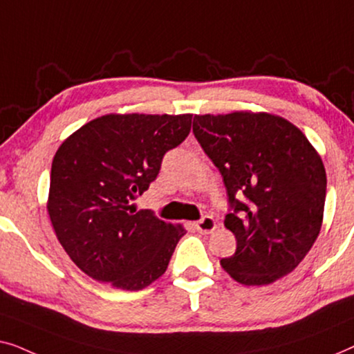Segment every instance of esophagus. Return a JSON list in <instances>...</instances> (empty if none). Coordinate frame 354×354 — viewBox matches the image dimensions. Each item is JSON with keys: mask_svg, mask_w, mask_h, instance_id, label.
I'll return each instance as SVG.
<instances>
[{"mask_svg": "<svg viewBox=\"0 0 354 354\" xmlns=\"http://www.w3.org/2000/svg\"><path fill=\"white\" fill-rule=\"evenodd\" d=\"M196 229L198 232H202V234H210V232H213L216 229V221L213 220V216H208V215H205V216H202L201 220L198 221H196Z\"/></svg>", "mask_w": 354, "mask_h": 354, "instance_id": "1", "label": "esophagus"}]
</instances>
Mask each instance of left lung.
Listing matches in <instances>:
<instances>
[{"instance_id":"8db88e82","label":"left lung","mask_w":354,"mask_h":354,"mask_svg":"<svg viewBox=\"0 0 354 354\" xmlns=\"http://www.w3.org/2000/svg\"><path fill=\"white\" fill-rule=\"evenodd\" d=\"M194 136L220 170L225 226L236 236L221 266L243 286H265L298 266L321 231L327 178L305 134L286 118L232 112L196 115Z\"/></svg>"}]
</instances>
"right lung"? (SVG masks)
I'll use <instances>...</instances> for the list:
<instances>
[{
	"instance_id": "obj_1",
	"label": "right lung",
	"mask_w": 354,
	"mask_h": 354,
	"mask_svg": "<svg viewBox=\"0 0 354 354\" xmlns=\"http://www.w3.org/2000/svg\"><path fill=\"white\" fill-rule=\"evenodd\" d=\"M192 115H104L83 125L54 156L48 213L84 274L141 290L167 271L186 231L136 210L133 201L160 173L163 156L191 131Z\"/></svg>"
}]
</instances>
